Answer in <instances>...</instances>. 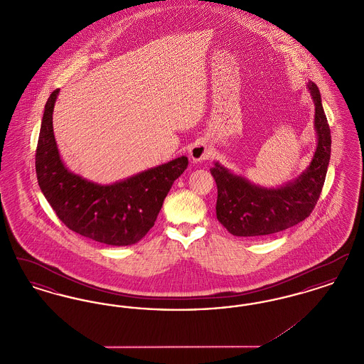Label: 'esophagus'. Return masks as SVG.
<instances>
[{
	"instance_id": "esophagus-1",
	"label": "esophagus",
	"mask_w": 364,
	"mask_h": 364,
	"mask_svg": "<svg viewBox=\"0 0 364 364\" xmlns=\"http://www.w3.org/2000/svg\"><path fill=\"white\" fill-rule=\"evenodd\" d=\"M211 156V149L208 146L206 141L203 140H199L196 143L192 144L190 150L191 159L193 162H202V161H206Z\"/></svg>"
}]
</instances>
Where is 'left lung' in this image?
<instances>
[{
    "label": "left lung",
    "instance_id": "left-lung-1",
    "mask_svg": "<svg viewBox=\"0 0 364 364\" xmlns=\"http://www.w3.org/2000/svg\"><path fill=\"white\" fill-rule=\"evenodd\" d=\"M309 88L315 104L318 146L309 169L294 183L277 190H264L218 164L210 169L218 191L217 218L232 235L258 237L277 233L304 221L315 208L326 178L331 136L319 90L311 80Z\"/></svg>",
    "mask_w": 364,
    "mask_h": 364
}]
</instances>
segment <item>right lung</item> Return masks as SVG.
Instances as JSON below:
<instances>
[{"label":"right lung","mask_w":364,"mask_h":364,"mask_svg":"<svg viewBox=\"0 0 364 364\" xmlns=\"http://www.w3.org/2000/svg\"><path fill=\"white\" fill-rule=\"evenodd\" d=\"M54 90L46 106L38 138L35 169L38 184L54 213L70 230L109 245L141 240L156 223L174 180L188 166L180 156L112 186H98L70 173L60 159L53 134Z\"/></svg>","instance_id":"obj_1"}]
</instances>
